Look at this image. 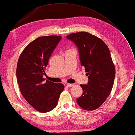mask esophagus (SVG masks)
<instances>
[{"mask_svg": "<svg viewBox=\"0 0 135 135\" xmlns=\"http://www.w3.org/2000/svg\"><path fill=\"white\" fill-rule=\"evenodd\" d=\"M66 86L69 88H70V87H72L73 86V84H66Z\"/></svg>", "mask_w": 135, "mask_h": 135, "instance_id": "34e87169", "label": "esophagus"}]
</instances>
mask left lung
I'll return each instance as SVG.
<instances>
[{"label": "left lung", "instance_id": "obj_1", "mask_svg": "<svg viewBox=\"0 0 135 135\" xmlns=\"http://www.w3.org/2000/svg\"><path fill=\"white\" fill-rule=\"evenodd\" d=\"M66 38L76 46L81 66L85 67L88 83L81 85L83 95L77 99L81 108L93 110L110 94L115 78V68L109 48L103 41L86 32L72 33Z\"/></svg>", "mask_w": 135, "mask_h": 135}]
</instances>
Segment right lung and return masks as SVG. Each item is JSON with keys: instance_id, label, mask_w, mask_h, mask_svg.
<instances>
[{"instance_id": "right-lung-1", "label": "right lung", "mask_w": 135, "mask_h": 135, "mask_svg": "<svg viewBox=\"0 0 135 135\" xmlns=\"http://www.w3.org/2000/svg\"><path fill=\"white\" fill-rule=\"evenodd\" d=\"M61 39V36L55 35L37 38L25 47L18 61L16 79L21 92L27 103L41 113L57 107L64 89L62 84L43 78L49 59Z\"/></svg>"}]
</instances>
